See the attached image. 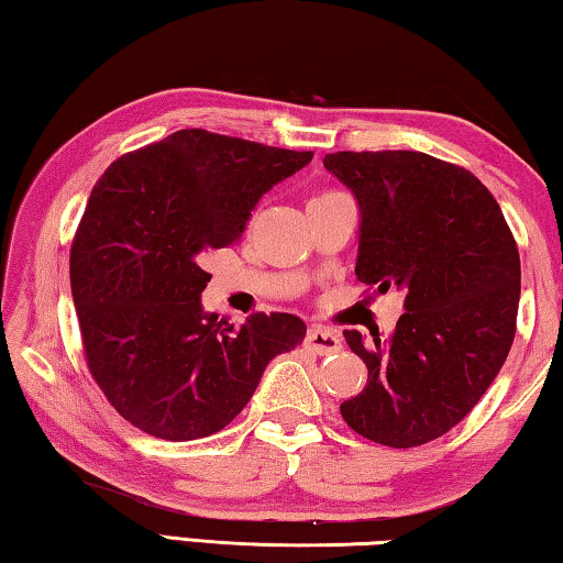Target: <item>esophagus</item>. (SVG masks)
<instances>
[{
  "label": "esophagus",
  "mask_w": 563,
  "mask_h": 563,
  "mask_svg": "<svg viewBox=\"0 0 563 563\" xmlns=\"http://www.w3.org/2000/svg\"><path fill=\"white\" fill-rule=\"evenodd\" d=\"M308 347H312L318 355H330V352H338L342 347L340 335L330 328H310L308 335H305Z\"/></svg>",
  "instance_id": "1"
}]
</instances>
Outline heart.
I'll use <instances>...</instances> for the list:
<instances>
[{
    "instance_id": "obj_1",
    "label": "heart",
    "mask_w": 563,
    "mask_h": 563,
    "mask_svg": "<svg viewBox=\"0 0 563 563\" xmlns=\"http://www.w3.org/2000/svg\"><path fill=\"white\" fill-rule=\"evenodd\" d=\"M330 196H335V194H332V190H328V194H320V196L312 198V201H320V198H330Z\"/></svg>"
}]
</instances>
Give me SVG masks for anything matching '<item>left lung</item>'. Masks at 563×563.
<instances>
[{
	"label": "left lung",
	"instance_id": "8db88e82",
	"mask_svg": "<svg viewBox=\"0 0 563 563\" xmlns=\"http://www.w3.org/2000/svg\"><path fill=\"white\" fill-rule=\"evenodd\" d=\"M322 164L360 208V283L397 288L389 338L345 330L367 385L342 419L377 444L432 442L479 402L517 330L519 251L499 203L470 170L419 151H340Z\"/></svg>",
	"mask_w": 563,
	"mask_h": 563
}]
</instances>
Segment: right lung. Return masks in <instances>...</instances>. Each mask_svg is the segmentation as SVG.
I'll return each mask as SVG.
<instances>
[{
  "label": "right lung",
  "instance_id": "1",
  "mask_svg": "<svg viewBox=\"0 0 563 563\" xmlns=\"http://www.w3.org/2000/svg\"><path fill=\"white\" fill-rule=\"evenodd\" d=\"M288 151L184 129L103 170L69 273L84 352L113 409L168 442L216 434L251 402L275 355L305 340L288 312L241 328L206 312V255L243 235L268 190L310 164Z\"/></svg>",
  "mask_w": 563,
  "mask_h": 563
}]
</instances>
